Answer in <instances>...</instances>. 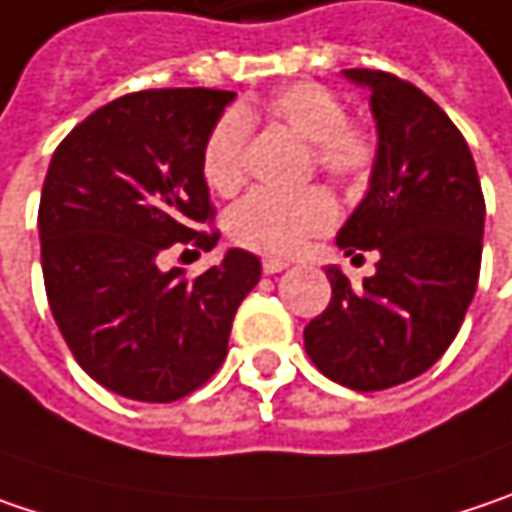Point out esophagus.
Returning <instances> with one entry per match:
<instances>
[{
    "instance_id": "1",
    "label": "esophagus",
    "mask_w": 512,
    "mask_h": 512,
    "mask_svg": "<svg viewBox=\"0 0 512 512\" xmlns=\"http://www.w3.org/2000/svg\"><path fill=\"white\" fill-rule=\"evenodd\" d=\"M288 268V262H282V259H265L262 262V271L265 274H279V271H285Z\"/></svg>"
}]
</instances>
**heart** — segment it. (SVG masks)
I'll return each mask as SVG.
<instances>
[{"label":"heart","instance_id":"heart-1","mask_svg":"<svg viewBox=\"0 0 512 512\" xmlns=\"http://www.w3.org/2000/svg\"><path fill=\"white\" fill-rule=\"evenodd\" d=\"M271 113L311 142V163L341 186H361L379 160V142L373 130L347 119V104L323 84L297 81L271 98ZM250 116L227 110L203 142L201 171L206 186L218 195H233L247 177L250 151ZM338 221L335 198L311 186L303 192L256 189L238 201L227 215L230 238L262 256H294L314 236H323Z\"/></svg>","mask_w":512,"mask_h":512}]
</instances>
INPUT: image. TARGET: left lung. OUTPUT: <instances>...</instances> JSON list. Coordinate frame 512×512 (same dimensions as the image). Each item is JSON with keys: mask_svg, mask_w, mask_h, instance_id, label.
Wrapping results in <instances>:
<instances>
[{"mask_svg": "<svg viewBox=\"0 0 512 512\" xmlns=\"http://www.w3.org/2000/svg\"><path fill=\"white\" fill-rule=\"evenodd\" d=\"M344 75L370 87L379 160L338 247L376 250L379 262L361 285L326 268L332 300L303 338L326 379L370 393L422 376L455 341L478 288L487 206L463 133L420 87L382 69Z\"/></svg>", "mask_w": 512, "mask_h": 512, "instance_id": "8db88e82", "label": "left lung"}]
</instances>
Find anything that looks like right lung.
Here are the masks:
<instances>
[{
  "label": "right lung",
  "instance_id": "right-lung-1",
  "mask_svg": "<svg viewBox=\"0 0 512 512\" xmlns=\"http://www.w3.org/2000/svg\"><path fill=\"white\" fill-rule=\"evenodd\" d=\"M233 95H122L69 130L46 171L37 227L52 317L92 379L136 402H177L209 382L262 276L238 247L195 279L160 271L168 247L218 241L201 154Z\"/></svg>",
  "mask_w": 512,
  "mask_h": 512
}]
</instances>
